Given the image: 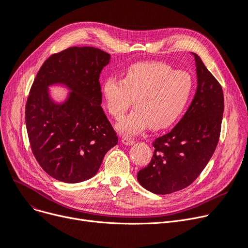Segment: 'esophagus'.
<instances>
[{
  "instance_id": "obj_1",
  "label": "esophagus",
  "mask_w": 248,
  "mask_h": 248,
  "mask_svg": "<svg viewBox=\"0 0 248 248\" xmlns=\"http://www.w3.org/2000/svg\"><path fill=\"white\" fill-rule=\"evenodd\" d=\"M122 142H123V144H124L126 146H130V145H133L135 143V140L132 139V138H128V137H123Z\"/></svg>"
}]
</instances>
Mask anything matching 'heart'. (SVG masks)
I'll return each mask as SVG.
<instances>
[{"mask_svg":"<svg viewBox=\"0 0 248 248\" xmlns=\"http://www.w3.org/2000/svg\"><path fill=\"white\" fill-rule=\"evenodd\" d=\"M192 90L186 71L160 62H142L128 67L123 79L110 77L102 85L107 110L120 120L135 99L136 108L117 124L126 135L142 133L151 125L161 130L173 124L184 111Z\"/></svg>","mask_w":248,"mask_h":248,"instance_id":"b5f03b06","label":"heart"}]
</instances>
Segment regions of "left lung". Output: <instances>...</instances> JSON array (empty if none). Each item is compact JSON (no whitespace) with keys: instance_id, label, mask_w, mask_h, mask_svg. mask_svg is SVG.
Listing matches in <instances>:
<instances>
[{"instance_id":"1","label":"left lung","mask_w":248,"mask_h":248,"mask_svg":"<svg viewBox=\"0 0 248 248\" xmlns=\"http://www.w3.org/2000/svg\"><path fill=\"white\" fill-rule=\"evenodd\" d=\"M198 88L187 111L168 134L157 138L150 163L138 172L143 187L156 195L184 189L207 166L219 142L224 111L222 86L193 53Z\"/></svg>"}]
</instances>
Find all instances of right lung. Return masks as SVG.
<instances>
[{
    "mask_svg": "<svg viewBox=\"0 0 248 248\" xmlns=\"http://www.w3.org/2000/svg\"><path fill=\"white\" fill-rule=\"evenodd\" d=\"M110 56L91 46L69 47L51 55L32 83L25 107L31 151L46 173L77 184L94 176L118 138L100 106L99 77ZM56 82L72 90L66 104L49 98Z\"/></svg>",
    "mask_w": 248,
    "mask_h": 248,
    "instance_id": "add662e5",
    "label": "right lung"
}]
</instances>
